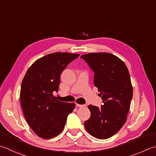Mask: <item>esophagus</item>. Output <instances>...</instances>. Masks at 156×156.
I'll list each match as a JSON object with an SVG mask.
<instances>
[{
	"mask_svg": "<svg viewBox=\"0 0 156 156\" xmlns=\"http://www.w3.org/2000/svg\"><path fill=\"white\" fill-rule=\"evenodd\" d=\"M76 107H86V105H80V104H77L76 103Z\"/></svg>",
	"mask_w": 156,
	"mask_h": 156,
	"instance_id": "1",
	"label": "esophagus"
}]
</instances>
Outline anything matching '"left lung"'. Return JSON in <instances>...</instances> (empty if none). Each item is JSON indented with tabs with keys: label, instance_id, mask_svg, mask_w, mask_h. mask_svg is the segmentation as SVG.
I'll use <instances>...</instances> for the list:
<instances>
[{
	"label": "left lung",
	"instance_id": "1",
	"mask_svg": "<svg viewBox=\"0 0 156 156\" xmlns=\"http://www.w3.org/2000/svg\"><path fill=\"white\" fill-rule=\"evenodd\" d=\"M94 72V85L103 105H89V119L84 122L88 133L107 139L117 133L126 121L133 96L130 74L122 60L109 53H90L80 56Z\"/></svg>",
	"mask_w": 156,
	"mask_h": 156
}]
</instances>
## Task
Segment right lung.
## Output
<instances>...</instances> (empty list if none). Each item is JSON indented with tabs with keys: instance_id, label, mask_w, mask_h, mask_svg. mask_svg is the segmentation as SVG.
Here are the masks:
<instances>
[{
	"instance_id": "add662e5",
	"label": "right lung",
	"mask_w": 156,
	"mask_h": 156,
	"mask_svg": "<svg viewBox=\"0 0 156 156\" xmlns=\"http://www.w3.org/2000/svg\"><path fill=\"white\" fill-rule=\"evenodd\" d=\"M80 54L56 52L34 62L26 72L20 93L23 114L37 136L54 138L65 127L74 103L59 101L53 95L58 91L60 76L68 64Z\"/></svg>"
}]
</instances>
